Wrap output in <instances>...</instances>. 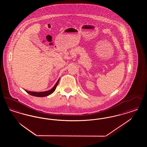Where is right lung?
<instances>
[{
	"label": "right lung",
	"mask_w": 147,
	"mask_h": 147,
	"mask_svg": "<svg viewBox=\"0 0 147 147\" xmlns=\"http://www.w3.org/2000/svg\"><path fill=\"white\" fill-rule=\"evenodd\" d=\"M59 81V79L58 80V81L57 82V83L55 85V86L51 89H50V90H48V91H42V92H35V91H28L26 90H25L30 95H31L32 96H36V97H44V96H49V95H51V94H52L54 91H55L56 87H57V85L58 84Z\"/></svg>",
	"instance_id": "obj_1"
}]
</instances>
